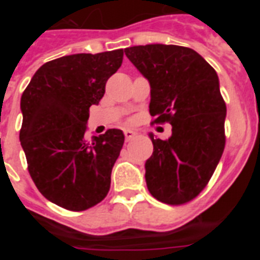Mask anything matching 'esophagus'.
<instances>
[{
  "mask_svg": "<svg viewBox=\"0 0 260 260\" xmlns=\"http://www.w3.org/2000/svg\"><path fill=\"white\" fill-rule=\"evenodd\" d=\"M123 134H125V139H126V142L132 141L133 138L135 137V133H134V132H132V130H125V132H123Z\"/></svg>",
  "mask_w": 260,
  "mask_h": 260,
  "instance_id": "esophagus-1",
  "label": "esophagus"
}]
</instances>
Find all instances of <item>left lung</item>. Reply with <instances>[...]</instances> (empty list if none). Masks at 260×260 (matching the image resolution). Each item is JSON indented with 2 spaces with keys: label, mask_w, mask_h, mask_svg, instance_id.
<instances>
[{
  "label": "left lung",
  "mask_w": 260,
  "mask_h": 260,
  "mask_svg": "<svg viewBox=\"0 0 260 260\" xmlns=\"http://www.w3.org/2000/svg\"><path fill=\"white\" fill-rule=\"evenodd\" d=\"M125 54L150 82L152 123L172 125L169 139L150 134L148 191L171 206L189 203L210 182L224 152L226 105L217 74L201 54L180 45H138Z\"/></svg>",
  "instance_id": "left-lung-1"
}]
</instances>
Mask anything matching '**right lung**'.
Segmentation results:
<instances>
[{
    "mask_svg": "<svg viewBox=\"0 0 260 260\" xmlns=\"http://www.w3.org/2000/svg\"><path fill=\"white\" fill-rule=\"evenodd\" d=\"M123 49L79 53L41 66L20 99L19 139L39 191L69 211H86L107 197L125 137L118 128L88 141L89 107L122 63Z\"/></svg>",
    "mask_w": 260,
    "mask_h": 260,
    "instance_id": "right-lung-1",
    "label": "right lung"
}]
</instances>
